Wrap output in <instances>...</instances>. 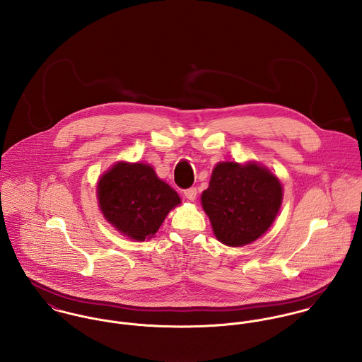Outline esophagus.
<instances>
[{
	"label": "esophagus",
	"mask_w": 362,
	"mask_h": 362,
	"mask_svg": "<svg viewBox=\"0 0 362 362\" xmlns=\"http://www.w3.org/2000/svg\"><path fill=\"white\" fill-rule=\"evenodd\" d=\"M197 194H198L197 188H188V189H185V191H184L185 198H187L188 201H191V202H194V201L197 199Z\"/></svg>",
	"instance_id": "1"
}]
</instances>
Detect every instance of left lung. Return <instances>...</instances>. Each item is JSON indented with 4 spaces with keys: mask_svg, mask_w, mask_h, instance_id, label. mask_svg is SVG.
Segmentation results:
<instances>
[{
    "mask_svg": "<svg viewBox=\"0 0 362 362\" xmlns=\"http://www.w3.org/2000/svg\"><path fill=\"white\" fill-rule=\"evenodd\" d=\"M202 206L216 238L228 247H243L263 235L283 201L276 175L257 163H218L204 191Z\"/></svg>",
    "mask_w": 362,
    "mask_h": 362,
    "instance_id": "left-lung-1",
    "label": "left lung"
}]
</instances>
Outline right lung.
<instances>
[{
	"instance_id": "right-lung-1",
	"label": "right lung",
	"mask_w": 362,
	"mask_h": 362,
	"mask_svg": "<svg viewBox=\"0 0 362 362\" xmlns=\"http://www.w3.org/2000/svg\"><path fill=\"white\" fill-rule=\"evenodd\" d=\"M98 199L105 220L135 241L152 238L178 194L144 163H115L98 182Z\"/></svg>"
}]
</instances>
